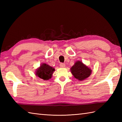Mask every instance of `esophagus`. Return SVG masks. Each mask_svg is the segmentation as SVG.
Returning a JSON list of instances; mask_svg holds the SVG:
<instances>
[{"label": "esophagus", "mask_w": 122, "mask_h": 122, "mask_svg": "<svg viewBox=\"0 0 122 122\" xmlns=\"http://www.w3.org/2000/svg\"><path fill=\"white\" fill-rule=\"evenodd\" d=\"M60 68H65L66 64L64 63H61L60 64Z\"/></svg>", "instance_id": "1"}]
</instances>
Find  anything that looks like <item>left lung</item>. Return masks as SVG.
I'll return each mask as SVG.
<instances>
[{
  "label": "left lung",
  "mask_w": 122,
  "mask_h": 122,
  "mask_svg": "<svg viewBox=\"0 0 122 122\" xmlns=\"http://www.w3.org/2000/svg\"><path fill=\"white\" fill-rule=\"evenodd\" d=\"M71 72L75 78L79 81H83L90 76L92 70L81 61H77L71 68Z\"/></svg>",
  "instance_id": "obj_1"
}]
</instances>
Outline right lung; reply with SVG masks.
I'll return each instance as SVG.
<instances>
[{"label":"right lung","mask_w":122,"mask_h":122,"mask_svg":"<svg viewBox=\"0 0 122 122\" xmlns=\"http://www.w3.org/2000/svg\"><path fill=\"white\" fill-rule=\"evenodd\" d=\"M55 69L46 63H42L36 71V76L39 78L48 80L51 78Z\"/></svg>","instance_id":"right-lung-1"}]
</instances>
